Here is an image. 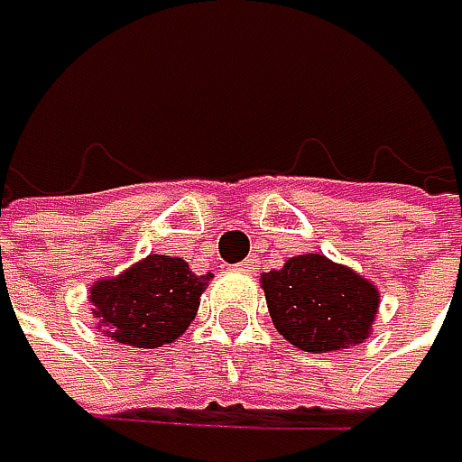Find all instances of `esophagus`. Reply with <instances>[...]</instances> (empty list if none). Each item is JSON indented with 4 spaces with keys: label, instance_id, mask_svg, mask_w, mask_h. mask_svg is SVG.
<instances>
[{
    "label": "esophagus",
    "instance_id": "1",
    "mask_svg": "<svg viewBox=\"0 0 462 462\" xmlns=\"http://www.w3.org/2000/svg\"><path fill=\"white\" fill-rule=\"evenodd\" d=\"M258 269V255H250V258H245L242 263H239V272H247V274H253Z\"/></svg>",
    "mask_w": 462,
    "mask_h": 462
}]
</instances>
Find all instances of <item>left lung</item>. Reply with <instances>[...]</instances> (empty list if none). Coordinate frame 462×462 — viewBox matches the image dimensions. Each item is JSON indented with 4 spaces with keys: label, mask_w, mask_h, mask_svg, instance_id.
<instances>
[{
    "label": "left lung",
    "mask_w": 462,
    "mask_h": 462,
    "mask_svg": "<svg viewBox=\"0 0 462 462\" xmlns=\"http://www.w3.org/2000/svg\"><path fill=\"white\" fill-rule=\"evenodd\" d=\"M261 282L277 332L302 351H340L370 335L375 285L324 255H297Z\"/></svg>",
    "instance_id": "obj_1"
}]
</instances>
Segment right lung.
Here are the masks:
<instances>
[{"label":"right lung","mask_w":462,"mask_h":462,"mask_svg":"<svg viewBox=\"0 0 462 462\" xmlns=\"http://www.w3.org/2000/svg\"><path fill=\"white\" fill-rule=\"evenodd\" d=\"M209 277L193 274L182 258L149 255L125 274L95 282L89 300L103 335L135 348H160L190 327Z\"/></svg>","instance_id":"obj_1"}]
</instances>
